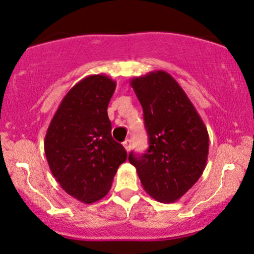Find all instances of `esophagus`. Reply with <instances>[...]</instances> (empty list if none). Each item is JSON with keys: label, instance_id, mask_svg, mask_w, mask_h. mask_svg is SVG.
I'll return each instance as SVG.
<instances>
[{"label": "esophagus", "instance_id": "esophagus-1", "mask_svg": "<svg viewBox=\"0 0 254 254\" xmlns=\"http://www.w3.org/2000/svg\"><path fill=\"white\" fill-rule=\"evenodd\" d=\"M125 150H127V152H129L131 150V139H125L124 143H123Z\"/></svg>", "mask_w": 254, "mask_h": 254}]
</instances>
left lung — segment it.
Returning a JSON list of instances; mask_svg holds the SVG:
<instances>
[{"label": "left lung", "instance_id": "8db88e82", "mask_svg": "<svg viewBox=\"0 0 254 254\" xmlns=\"http://www.w3.org/2000/svg\"><path fill=\"white\" fill-rule=\"evenodd\" d=\"M143 108L149 148L130 152L144 190L160 202H175L206 168L209 137L206 125L179 82L154 71L130 80Z\"/></svg>", "mask_w": 254, "mask_h": 254}]
</instances>
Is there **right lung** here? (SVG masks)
Listing matches in <instances>:
<instances>
[{"label": "right lung", "instance_id": "1", "mask_svg": "<svg viewBox=\"0 0 254 254\" xmlns=\"http://www.w3.org/2000/svg\"><path fill=\"white\" fill-rule=\"evenodd\" d=\"M116 81L92 74L64 97L45 137L48 166L60 187L84 203L109 193L127 151L111 136L108 106Z\"/></svg>", "mask_w": 254, "mask_h": 254}]
</instances>
